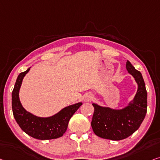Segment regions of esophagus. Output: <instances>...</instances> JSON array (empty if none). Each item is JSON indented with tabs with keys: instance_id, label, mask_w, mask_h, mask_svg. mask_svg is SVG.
<instances>
[{
	"instance_id": "obj_1",
	"label": "esophagus",
	"mask_w": 160,
	"mask_h": 160,
	"mask_svg": "<svg viewBox=\"0 0 160 160\" xmlns=\"http://www.w3.org/2000/svg\"><path fill=\"white\" fill-rule=\"evenodd\" d=\"M92 95L90 94V93H88L85 96V98H84V101L85 102H90L92 100Z\"/></svg>"
}]
</instances>
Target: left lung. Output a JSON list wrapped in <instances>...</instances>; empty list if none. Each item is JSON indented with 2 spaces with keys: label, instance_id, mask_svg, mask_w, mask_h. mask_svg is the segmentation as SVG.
I'll return each instance as SVG.
<instances>
[{
  "label": "left lung",
  "instance_id": "obj_1",
  "mask_svg": "<svg viewBox=\"0 0 160 160\" xmlns=\"http://www.w3.org/2000/svg\"><path fill=\"white\" fill-rule=\"evenodd\" d=\"M126 68L137 84V93L132 101L119 109L92 103L95 111L92 128L98 137L103 139L114 141L126 139L139 128L146 116L147 92L142 73L128 60Z\"/></svg>",
  "mask_w": 160,
  "mask_h": 160
}]
</instances>
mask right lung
<instances>
[{
  "instance_id": "obj_1",
  "label": "right lung",
  "mask_w": 160,
  "mask_h": 160,
  "mask_svg": "<svg viewBox=\"0 0 160 160\" xmlns=\"http://www.w3.org/2000/svg\"><path fill=\"white\" fill-rule=\"evenodd\" d=\"M19 74L12 92V111L16 122L26 133L37 139L47 140L61 137L65 133L70 118L82 103L70 105L48 117H40L27 111L19 98V91L25 75L30 70Z\"/></svg>"
}]
</instances>
